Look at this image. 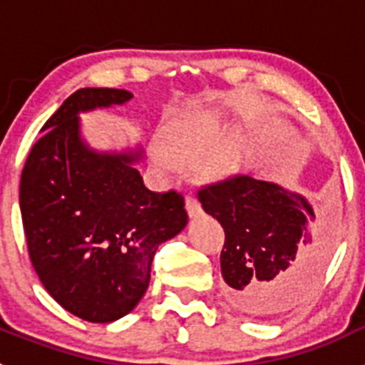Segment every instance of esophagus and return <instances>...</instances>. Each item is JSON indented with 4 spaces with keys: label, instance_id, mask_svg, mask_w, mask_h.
<instances>
[{
    "label": "esophagus",
    "instance_id": "1",
    "mask_svg": "<svg viewBox=\"0 0 365 365\" xmlns=\"http://www.w3.org/2000/svg\"><path fill=\"white\" fill-rule=\"evenodd\" d=\"M186 210H188L190 217H197V215L202 212L201 205H199V201L195 199V195H192V193L186 195Z\"/></svg>",
    "mask_w": 365,
    "mask_h": 365
}]
</instances>
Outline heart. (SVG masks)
I'll return each mask as SVG.
<instances>
[{"instance_id": "b5f03b06", "label": "heart", "mask_w": 365, "mask_h": 365, "mask_svg": "<svg viewBox=\"0 0 365 365\" xmlns=\"http://www.w3.org/2000/svg\"><path fill=\"white\" fill-rule=\"evenodd\" d=\"M222 135V124L215 117H201L195 120L172 125L164 135V144L151 146V160L163 172L175 170V164H193L210 155ZM237 164L232 150H221L205 160V173L221 177L230 173Z\"/></svg>"}]
</instances>
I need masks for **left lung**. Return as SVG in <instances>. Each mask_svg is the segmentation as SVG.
Instances as JSON below:
<instances>
[{
	"label": "left lung",
	"instance_id": "left-lung-1",
	"mask_svg": "<svg viewBox=\"0 0 365 365\" xmlns=\"http://www.w3.org/2000/svg\"><path fill=\"white\" fill-rule=\"evenodd\" d=\"M197 199L225 230L221 274L235 309L276 316L311 294L333 240L302 195L235 173L201 186Z\"/></svg>",
	"mask_w": 365,
	"mask_h": 365
}]
</instances>
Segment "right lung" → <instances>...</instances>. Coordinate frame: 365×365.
<instances>
[{"label":"right lung","instance_id":"1","mask_svg":"<svg viewBox=\"0 0 365 365\" xmlns=\"http://www.w3.org/2000/svg\"><path fill=\"white\" fill-rule=\"evenodd\" d=\"M130 91L78 89L41 128L25 160L19 208L31 263L66 311L109 324L135 309L160 243L188 222L182 193L151 192L140 151L100 155L80 140L78 113L124 104Z\"/></svg>","mask_w":365,"mask_h":365}]
</instances>
